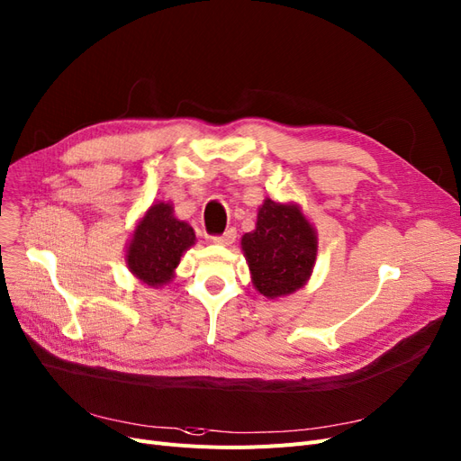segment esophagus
I'll return each instance as SVG.
<instances>
[{
    "instance_id": "34e87169",
    "label": "esophagus",
    "mask_w": 461,
    "mask_h": 461,
    "mask_svg": "<svg viewBox=\"0 0 461 461\" xmlns=\"http://www.w3.org/2000/svg\"><path fill=\"white\" fill-rule=\"evenodd\" d=\"M235 237H237V231H235L233 228H230V230H226L222 235H214V237H212V243H214V245L228 247V245H231V243L235 241Z\"/></svg>"
}]
</instances>
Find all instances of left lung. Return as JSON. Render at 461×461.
<instances>
[{
	"label": "left lung",
	"mask_w": 461,
	"mask_h": 461,
	"mask_svg": "<svg viewBox=\"0 0 461 461\" xmlns=\"http://www.w3.org/2000/svg\"><path fill=\"white\" fill-rule=\"evenodd\" d=\"M241 245L252 285L271 299L302 288L316 259V235L303 212L271 199L259 207L256 230L243 235Z\"/></svg>",
	"instance_id": "obj_1"
}]
</instances>
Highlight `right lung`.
Here are the masks:
<instances>
[{"instance_id":"right-lung-1","label":"right lung","mask_w":461,"mask_h":461,"mask_svg":"<svg viewBox=\"0 0 461 461\" xmlns=\"http://www.w3.org/2000/svg\"><path fill=\"white\" fill-rule=\"evenodd\" d=\"M195 241L194 230L173 216L169 203H156L133 231L128 247L131 273L149 286L169 283L183 252Z\"/></svg>"}]
</instances>
